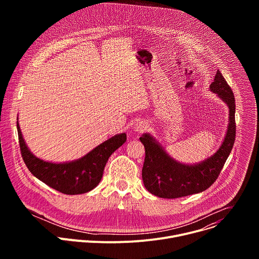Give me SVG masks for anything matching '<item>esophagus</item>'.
Returning <instances> with one entry per match:
<instances>
[{"label": "esophagus", "mask_w": 259, "mask_h": 259, "mask_svg": "<svg viewBox=\"0 0 259 259\" xmlns=\"http://www.w3.org/2000/svg\"><path fill=\"white\" fill-rule=\"evenodd\" d=\"M146 127H147V125H146V123H145L144 121H139V122H137V123L134 125L133 131H134L135 133H142V132L146 129Z\"/></svg>", "instance_id": "esophagus-1"}]
</instances>
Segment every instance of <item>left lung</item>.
I'll use <instances>...</instances> for the list:
<instances>
[{"label": "left lung", "instance_id": "obj_1", "mask_svg": "<svg viewBox=\"0 0 259 259\" xmlns=\"http://www.w3.org/2000/svg\"><path fill=\"white\" fill-rule=\"evenodd\" d=\"M209 88L229 107L227 132L213 155L195 164L180 163L165 151L151 133H143L139 138L145 149L143 184L156 197L176 199L206 191L217 179L233 150L236 137V104L233 91L219 70Z\"/></svg>", "mask_w": 259, "mask_h": 259}]
</instances>
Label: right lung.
<instances>
[{"label": "right lung", "mask_w": 259, "mask_h": 259, "mask_svg": "<svg viewBox=\"0 0 259 259\" xmlns=\"http://www.w3.org/2000/svg\"><path fill=\"white\" fill-rule=\"evenodd\" d=\"M17 132L22 159L30 173L48 187L65 195H80L98 186L108 158L126 141V133L103 141L80 159L69 162H48L35 157L22 136L18 118Z\"/></svg>", "instance_id": "right-lung-1"}]
</instances>
